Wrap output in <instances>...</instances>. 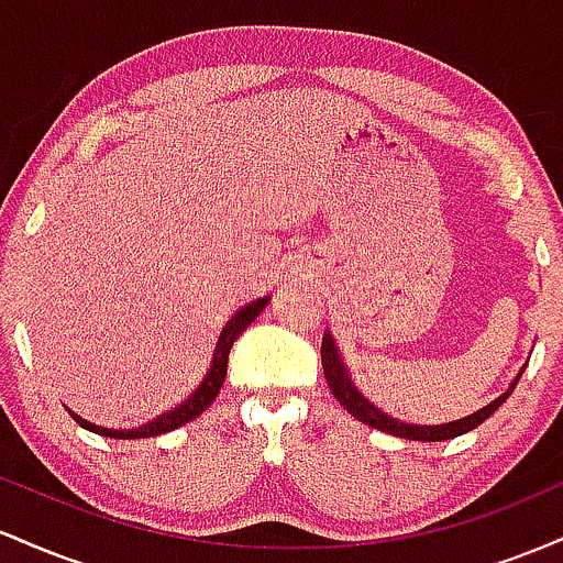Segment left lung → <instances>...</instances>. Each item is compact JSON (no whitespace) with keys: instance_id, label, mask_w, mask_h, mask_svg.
I'll return each mask as SVG.
<instances>
[{"instance_id":"left-lung-1","label":"left lung","mask_w":563,"mask_h":563,"mask_svg":"<svg viewBox=\"0 0 563 563\" xmlns=\"http://www.w3.org/2000/svg\"><path fill=\"white\" fill-rule=\"evenodd\" d=\"M320 357H322V373H325L328 386H331L333 397L339 399L341 405H344L346 412H352V416L357 418V421L373 426V429L386 431V434H391V437L416 439V442H444V439H455V437H461V434H468V431L479 429V426L487 421L489 416H495L497 407H500L510 397V391L516 389V384H519L521 373H525V367H527L525 365L519 373H516V378L510 380V386L500 394V397H495L493 402L479 407V410L471 412V416L457 418V421H450V423L426 426V423L399 421V418H391L389 412H384V410H380V407L373 405L371 399H367L365 394L357 389V384H354L352 373H349L344 357H341V349H339V344H335V339H333L331 331L322 333V352H320Z\"/></svg>"}]
</instances>
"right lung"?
Returning a JSON list of instances; mask_svg holds the SVG:
<instances>
[{
  "mask_svg": "<svg viewBox=\"0 0 563 563\" xmlns=\"http://www.w3.org/2000/svg\"><path fill=\"white\" fill-rule=\"evenodd\" d=\"M267 301H269V296H262V299L245 303L243 309H238V312L232 314L228 325H224L222 333H219L217 346H214V357H211V365H209V371H206L203 380H200L198 389L192 391L190 397L185 399V402H179L177 407H174V410H166L164 416H158V418H153V421L142 423L140 429H124V431H121V429H102V426L84 421L79 412H74V410H68L70 418H74V421L79 426H84L87 431H95V434L111 437V439L161 437V434H169V431H174V429H179V426L196 421L200 412L209 410L211 402L217 399L219 389H222L224 376H228V357H230L232 344H235L238 335H241L245 328L251 325V322L260 318L262 309L267 307Z\"/></svg>",
  "mask_w": 563,
  "mask_h": 563,
  "instance_id": "right-lung-1",
  "label": "right lung"
}]
</instances>
